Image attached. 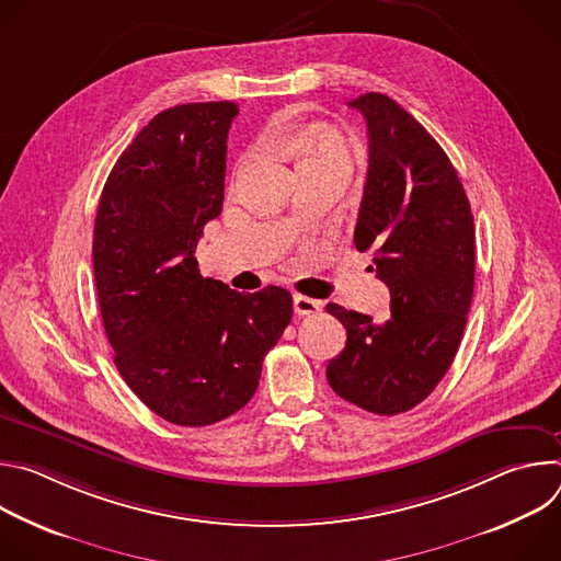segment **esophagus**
<instances>
[{
    "label": "esophagus",
    "mask_w": 561,
    "mask_h": 561,
    "mask_svg": "<svg viewBox=\"0 0 561 561\" xmlns=\"http://www.w3.org/2000/svg\"><path fill=\"white\" fill-rule=\"evenodd\" d=\"M293 308L297 314H314L319 312V308H322V304H319L317 299H310V297H304V295H293Z\"/></svg>",
    "instance_id": "obj_1"
}]
</instances>
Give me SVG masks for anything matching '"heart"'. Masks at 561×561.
<instances>
[{"instance_id": "heart-1", "label": "heart", "mask_w": 561, "mask_h": 561, "mask_svg": "<svg viewBox=\"0 0 561 561\" xmlns=\"http://www.w3.org/2000/svg\"><path fill=\"white\" fill-rule=\"evenodd\" d=\"M322 154H342V157H346L344 139L340 135H335V133H329V130L319 133L314 137V144H312L308 157H322Z\"/></svg>"}]
</instances>
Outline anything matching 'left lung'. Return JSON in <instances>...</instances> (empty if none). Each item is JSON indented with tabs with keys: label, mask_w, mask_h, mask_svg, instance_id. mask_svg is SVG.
<instances>
[{
	"label": "left lung",
	"mask_w": 561,
	"mask_h": 561,
	"mask_svg": "<svg viewBox=\"0 0 561 561\" xmlns=\"http://www.w3.org/2000/svg\"><path fill=\"white\" fill-rule=\"evenodd\" d=\"M368 128V175L355 226L357 251H373L390 290V317L329 304L346 329L327 379L346 402L399 415L433 392L450 368L474 284V224L444 148L394 100L366 93L348 102Z\"/></svg>",
	"instance_id": "obj_1"
}]
</instances>
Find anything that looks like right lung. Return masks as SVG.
I'll return each mask as SVG.
<instances>
[{
  "instance_id": "add662e5",
  "label": "right lung",
  "mask_w": 561,
  "mask_h": 561,
  "mask_svg": "<svg viewBox=\"0 0 561 561\" xmlns=\"http://www.w3.org/2000/svg\"><path fill=\"white\" fill-rule=\"evenodd\" d=\"M232 102L154 115L115 162L93 268L106 337L130 390L162 420L208 426L251 402L293 317L282 286L242 295L202 277L195 249L219 217Z\"/></svg>"
}]
</instances>
